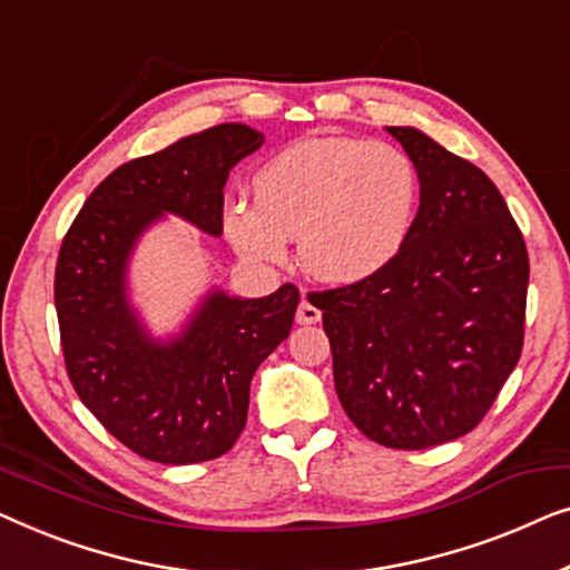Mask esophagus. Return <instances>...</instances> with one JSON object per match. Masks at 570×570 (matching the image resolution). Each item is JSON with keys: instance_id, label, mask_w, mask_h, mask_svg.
<instances>
[{"instance_id": "1", "label": "esophagus", "mask_w": 570, "mask_h": 570, "mask_svg": "<svg viewBox=\"0 0 570 570\" xmlns=\"http://www.w3.org/2000/svg\"><path fill=\"white\" fill-rule=\"evenodd\" d=\"M320 317H323V315H320V309L307 299V294H304L299 309H296V323H299V325H315V323H320Z\"/></svg>"}]
</instances>
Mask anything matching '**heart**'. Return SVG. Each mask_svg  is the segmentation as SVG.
Instances as JSON below:
<instances>
[{
  "mask_svg": "<svg viewBox=\"0 0 570 570\" xmlns=\"http://www.w3.org/2000/svg\"><path fill=\"white\" fill-rule=\"evenodd\" d=\"M253 206L222 216L229 245L250 263H284L299 237L304 268L320 282H366L403 253L421 206L419 167L392 144L312 136L266 159Z\"/></svg>",
  "mask_w": 570,
  "mask_h": 570,
  "instance_id": "obj_1",
  "label": "heart"
}]
</instances>
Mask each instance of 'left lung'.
<instances>
[{"mask_svg": "<svg viewBox=\"0 0 570 570\" xmlns=\"http://www.w3.org/2000/svg\"><path fill=\"white\" fill-rule=\"evenodd\" d=\"M421 175L403 253L366 282L312 294L343 411L372 442L429 449L480 423L524 341L529 258L483 170L413 126H387Z\"/></svg>", "mask_w": 570, "mask_h": 570, "instance_id": "left-lung-1", "label": "left lung"}]
</instances>
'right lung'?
Instances as JSON below:
<instances>
[{"mask_svg":"<svg viewBox=\"0 0 570 570\" xmlns=\"http://www.w3.org/2000/svg\"><path fill=\"white\" fill-rule=\"evenodd\" d=\"M263 141L250 126L219 124L131 159L92 190L61 243L53 299L69 380L144 460L194 464L229 452L245 429L255 368L292 331L296 286L261 299L212 286L180 331L159 338L128 282L136 245L165 216L222 235L224 183Z\"/></svg>","mask_w":570,"mask_h":570,"instance_id":"right-lung-1","label":"right lung"}]
</instances>
